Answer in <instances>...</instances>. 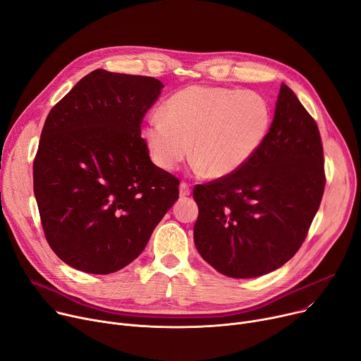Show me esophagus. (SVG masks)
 <instances>
[{
    "mask_svg": "<svg viewBox=\"0 0 361 361\" xmlns=\"http://www.w3.org/2000/svg\"><path fill=\"white\" fill-rule=\"evenodd\" d=\"M191 193V187H190V184H187V183H181L180 184V196L181 197H185V196H188Z\"/></svg>",
    "mask_w": 361,
    "mask_h": 361,
    "instance_id": "1",
    "label": "esophagus"
}]
</instances>
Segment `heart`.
I'll return each instance as SVG.
<instances>
[{"instance_id":"obj_1","label":"heart","mask_w":361,"mask_h":361,"mask_svg":"<svg viewBox=\"0 0 361 361\" xmlns=\"http://www.w3.org/2000/svg\"><path fill=\"white\" fill-rule=\"evenodd\" d=\"M271 126L266 99L254 91L221 87H187L166 100L162 116L143 130L152 161L173 171L190 152L210 178H222L244 166L262 145Z\"/></svg>"}]
</instances>
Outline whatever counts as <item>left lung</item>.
Wrapping results in <instances>:
<instances>
[{"mask_svg": "<svg viewBox=\"0 0 361 361\" xmlns=\"http://www.w3.org/2000/svg\"><path fill=\"white\" fill-rule=\"evenodd\" d=\"M324 188L318 125L281 84L269 135L252 158L233 174L195 187L196 248L228 277L274 271L302 247Z\"/></svg>", "mask_w": 361, "mask_h": 361, "instance_id": "obj_1", "label": "left lung"}]
</instances>
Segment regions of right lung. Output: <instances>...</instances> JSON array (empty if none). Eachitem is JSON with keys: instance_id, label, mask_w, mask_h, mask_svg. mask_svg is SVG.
Masks as SVG:
<instances>
[{"instance_id": "obj_1", "label": "right lung", "mask_w": 361, "mask_h": 361, "mask_svg": "<svg viewBox=\"0 0 361 361\" xmlns=\"http://www.w3.org/2000/svg\"><path fill=\"white\" fill-rule=\"evenodd\" d=\"M164 84L95 69L46 117L33 190L46 241L68 266L122 270L145 250L180 181L157 166L140 125Z\"/></svg>"}]
</instances>
